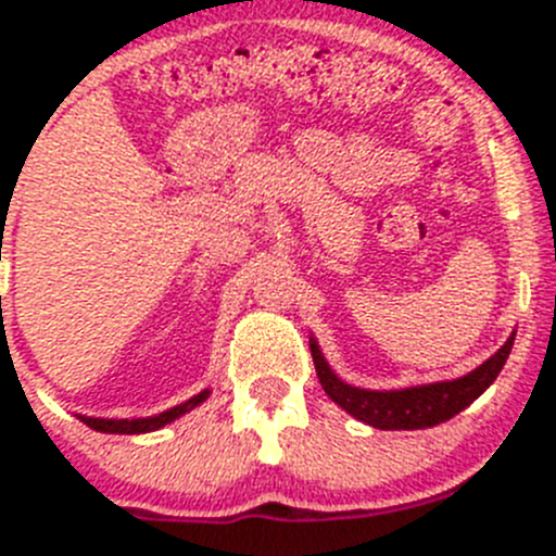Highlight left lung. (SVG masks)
Here are the masks:
<instances>
[{
    "instance_id": "1",
    "label": "left lung",
    "mask_w": 556,
    "mask_h": 556,
    "mask_svg": "<svg viewBox=\"0 0 556 556\" xmlns=\"http://www.w3.org/2000/svg\"><path fill=\"white\" fill-rule=\"evenodd\" d=\"M515 333L493 353V356L470 370L468 376L454 378V381H437V384L406 387V390H362V387L345 384L337 372L328 367L320 345L312 339V356L317 367L323 390L328 392L333 404H339L348 415H353L362 424L384 431H412L431 429L437 424H445L454 415H459L465 406H470L481 392L488 390L498 378L501 367L513 351Z\"/></svg>"
}]
</instances>
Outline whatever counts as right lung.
Returning <instances> with one entry per match:
<instances>
[{"instance_id":"1","label":"right lung","mask_w":556,"mask_h":556,"mask_svg":"<svg viewBox=\"0 0 556 556\" xmlns=\"http://www.w3.org/2000/svg\"><path fill=\"white\" fill-rule=\"evenodd\" d=\"M205 397H208V390H203V392H200V395L189 397L186 404L172 406V409L161 412V415H155V417H136V420H108V417H86V415H80V420L88 426V429L102 431V434H144V431L164 429L166 424H172V420H178L180 415H186V412H191V409H194V406L203 404Z\"/></svg>"}]
</instances>
